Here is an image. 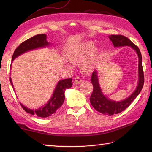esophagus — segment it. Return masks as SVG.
Wrapping results in <instances>:
<instances>
[{
    "label": "esophagus",
    "mask_w": 152,
    "mask_h": 152,
    "mask_svg": "<svg viewBox=\"0 0 152 152\" xmlns=\"http://www.w3.org/2000/svg\"><path fill=\"white\" fill-rule=\"evenodd\" d=\"M82 80H83L80 78V77L77 76L76 78H75V80H74V83H75V84H78V83L82 82Z\"/></svg>",
    "instance_id": "esophagus-1"
}]
</instances>
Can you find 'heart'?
Wrapping results in <instances>:
<instances>
[{
  "mask_svg": "<svg viewBox=\"0 0 152 152\" xmlns=\"http://www.w3.org/2000/svg\"><path fill=\"white\" fill-rule=\"evenodd\" d=\"M94 50L95 45L92 42L83 44L71 50L69 53V57L73 61H80L87 57L82 61V66L83 69L88 70L91 67L93 58L96 55Z\"/></svg>",
  "mask_w": 152,
  "mask_h": 152,
  "instance_id": "1",
  "label": "heart"
}]
</instances>
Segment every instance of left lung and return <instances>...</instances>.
Here are the masks:
<instances>
[{"label":"left lung","instance_id":"obj_1","mask_svg":"<svg viewBox=\"0 0 152 152\" xmlns=\"http://www.w3.org/2000/svg\"><path fill=\"white\" fill-rule=\"evenodd\" d=\"M110 39L112 42L114 47H120L124 46H131L137 51L138 56V84L136 90L133 94L128 98L120 102H115L108 99L102 93L100 88L98 82L97 72H93L91 76V83L93 86V92L90 96V102L96 110L102 114L108 115H112L121 112L129 106L135 98L139 94L143 88L144 83V76L142 64V55L139 48L126 37L120 34L110 35Z\"/></svg>","mask_w":152,"mask_h":152}]
</instances>
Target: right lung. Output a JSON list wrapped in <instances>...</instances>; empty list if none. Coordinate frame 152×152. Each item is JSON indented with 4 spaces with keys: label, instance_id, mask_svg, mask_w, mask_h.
Listing matches in <instances>:
<instances>
[{
    "label": "right lung",
    "instance_id": "obj_1",
    "mask_svg": "<svg viewBox=\"0 0 152 152\" xmlns=\"http://www.w3.org/2000/svg\"><path fill=\"white\" fill-rule=\"evenodd\" d=\"M48 45H49V43L46 40V34H40L35 35L33 37L24 41L16 48L12 56V61L27 51L36 49V48H38L45 47ZM10 81L12 88H14V85L12 83L11 78H10ZM72 78H68L62 80L58 82L56 88L53 93L52 97L44 106L37 110H31L25 107V106L21 104L22 108L25 110V112L29 113L31 114L37 115L38 117L46 118L51 115L55 114L62 106L64 101V98H65L64 94V91L66 89H69L72 87Z\"/></svg>",
    "mask_w": 152,
    "mask_h": 152
}]
</instances>
